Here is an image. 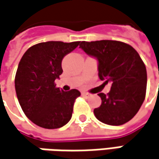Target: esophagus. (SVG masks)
Returning <instances> with one entry per match:
<instances>
[{
	"label": "esophagus",
	"mask_w": 159,
	"mask_h": 159,
	"mask_svg": "<svg viewBox=\"0 0 159 159\" xmlns=\"http://www.w3.org/2000/svg\"><path fill=\"white\" fill-rule=\"evenodd\" d=\"M82 95H83L84 97H85V98H89V97L91 96V94H90L89 93H86V92H83V93H82Z\"/></svg>",
	"instance_id": "esophagus-1"
}]
</instances>
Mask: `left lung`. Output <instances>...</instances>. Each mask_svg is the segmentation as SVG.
<instances>
[{"instance_id": "left-lung-1", "label": "left lung", "mask_w": 159, "mask_h": 159, "mask_svg": "<svg viewBox=\"0 0 159 159\" xmlns=\"http://www.w3.org/2000/svg\"><path fill=\"white\" fill-rule=\"evenodd\" d=\"M80 48L99 62V77L111 83V91L98 95L102 104L93 110L100 121L119 126L130 120L141 107L147 90V70L139 53L117 40L82 41Z\"/></svg>"}]
</instances>
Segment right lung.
<instances>
[{
    "instance_id": "right-lung-1",
    "label": "right lung",
    "mask_w": 159,
    "mask_h": 159,
    "mask_svg": "<svg viewBox=\"0 0 159 159\" xmlns=\"http://www.w3.org/2000/svg\"><path fill=\"white\" fill-rule=\"evenodd\" d=\"M80 41H48L36 44L24 53L15 75V90L20 105L36 125L58 129L70 120L76 89L64 92L55 84L63 73L62 59Z\"/></svg>"
}]
</instances>
